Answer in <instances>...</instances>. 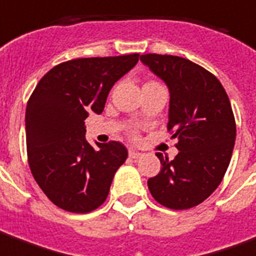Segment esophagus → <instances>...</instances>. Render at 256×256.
Segmentation results:
<instances>
[{"label": "esophagus", "mask_w": 256, "mask_h": 256, "mask_svg": "<svg viewBox=\"0 0 256 256\" xmlns=\"http://www.w3.org/2000/svg\"><path fill=\"white\" fill-rule=\"evenodd\" d=\"M128 154H130V158H142V156H144V154H142L140 152L134 150V149H130Z\"/></svg>", "instance_id": "esophagus-1"}]
</instances>
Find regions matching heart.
<instances>
[{
  "mask_svg": "<svg viewBox=\"0 0 256 256\" xmlns=\"http://www.w3.org/2000/svg\"><path fill=\"white\" fill-rule=\"evenodd\" d=\"M132 136H134V138H135V136H136V132H135V131H132Z\"/></svg>",
  "mask_w": 256,
  "mask_h": 256,
  "instance_id": "b5f03b06",
  "label": "heart"
}]
</instances>
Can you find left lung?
Returning <instances> with one entry per match:
<instances>
[{"instance_id":"1","label":"left lung","mask_w":256,"mask_h":256,"mask_svg":"<svg viewBox=\"0 0 256 256\" xmlns=\"http://www.w3.org/2000/svg\"><path fill=\"white\" fill-rule=\"evenodd\" d=\"M140 61L170 89L167 130L178 139L174 160L156 153L162 168L148 180L160 205L184 210L218 188L230 164L236 120L224 88L212 72L177 56L144 54Z\"/></svg>"}]
</instances>
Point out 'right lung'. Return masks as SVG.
<instances>
[{"label": "right lung", "instance_id": "1", "mask_svg": "<svg viewBox=\"0 0 256 256\" xmlns=\"http://www.w3.org/2000/svg\"><path fill=\"white\" fill-rule=\"evenodd\" d=\"M139 54L70 60L47 72L26 107L29 167L54 205L72 213H89L104 204L118 167L128 158L116 140L84 139V120L100 114L112 84L135 66Z\"/></svg>", "mask_w": 256, "mask_h": 256}]
</instances>
